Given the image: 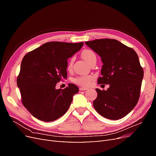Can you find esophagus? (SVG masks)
Masks as SVG:
<instances>
[{
    "label": "esophagus",
    "instance_id": "34e87169",
    "mask_svg": "<svg viewBox=\"0 0 156 156\" xmlns=\"http://www.w3.org/2000/svg\"><path fill=\"white\" fill-rule=\"evenodd\" d=\"M79 90H80V91L87 90V88H84V87H81V88H79Z\"/></svg>",
    "mask_w": 156,
    "mask_h": 156
}]
</instances>
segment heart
Segmentation results:
<instances>
[{
	"label": "heart",
	"instance_id": "obj_1",
	"mask_svg": "<svg viewBox=\"0 0 156 156\" xmlns=\"http://www.w3.org/2000/svg\"><path fill=\"white\" fill-rule=\"evenodd\" d=\"M81 56L86 61L87 63L90 64L94 60H96V54L92 50L90 49H84L82 51ZM73 63V58H71L69 60L68 64V69L70 70L72 68ZM94 79V76L91 75H81L74 79L73 81L75 83L77 84L78 85L83 86V87H87L88 86L90 82Z\"/></svg>",
	"mask_w": 156,
	"mask_h": 156
}]
</instances>
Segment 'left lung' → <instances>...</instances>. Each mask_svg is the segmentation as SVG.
Here are the masks:
<instances>
[{"label":"left lung","instance_id":"1","mask_svg":"<svg viewBox=\"0 0 156 156\" xmlns=\"http://www.w3.org/2000/svg\"><path fill=\"white\" fill-rule=\"evenodd\" d=\"M85 44L100 56L103 64L98 83L109 84L107 90L96 89L98 96L94 107L106 119H120L133 110L140 97L144 71L139 56L133 49L114 39Z\"/></svg>","mask_w":156,"mask_h":156}]
</instances>
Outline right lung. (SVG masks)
<instances>
[{"mask_svg":"<svg viewBox=\"0 0 156 156\" xmlns=\"http://www.w3.org/2000/svg\"><path fill=\"white\" fill-rule=\"evenodd\" d=\"M83 44L51 41L24 56L17 84L23 105L37 119L52 122L67 112L79 88L69 83L56 89V83L67 78L68 59Z\"/></svg>","mask_w":156,"mask_h":156,"instance_id":"1","label":"right lung"}]
</instances>
